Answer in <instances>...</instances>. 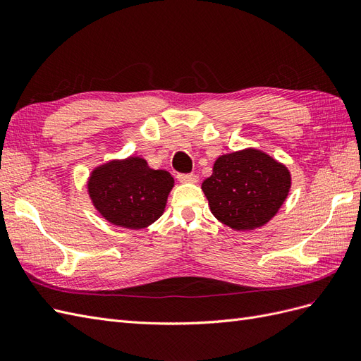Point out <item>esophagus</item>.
Segmentation results:
<instances>
[{
    "mask_svg": "<svg viewBox=\"0 0 361 361\" xmlns=\"http://www.w3.org/2000/svg\"><path fill=\"white\" fill-rule=\"evenodd\" d=\"M178 180L179 182H182V183H195V182H199V176L197 174H194V173H187V174H178Z\"/></svg>",
    "mask_w": 361,
    "mask_h": 361,
    "instance_id": "obj_1",
    "label": "esophagus"
}]
</instances>
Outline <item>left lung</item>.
<instances>
[{
  "label": "left lung",
  "instance_id": "obj_1",
  "mask_svg": "<svg viewBox=\"0 0 361 361\" xmlns=\"http://www.w3.org/2000/svg\"><path fill=\"white\" fill-rule=\"evenodd\" d=\"M202 190L216 220L235 231H253L286 200L290 173L265 152L245 149L218 158Z\"/></svg>",
  "mask_w": 361,
  "mask_h": 361
}]
</instances>
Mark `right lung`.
I'll return each mask as SVG.
<instances>
[{
  "label": "right lung",
  "mask_w": 361,
  "mask_h": 361,
  "mask_svg": "<svg viewBox=\"0 0 361 361\" xmlns=\"http://www.w3.org/2000/svg\"><path fill=\"white\" fill-rule=\"evenodd\" d=\"M173 185L169 171L154 170L146 159L129 157L96 167L87 188L96 211L106 221L138 231L162 215Z\"/></svg>",
  "instance_id": "1"
}]
</instances>
